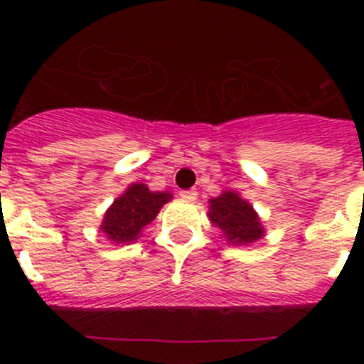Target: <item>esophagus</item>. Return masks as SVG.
Instances as JSON below:
<instances>
[{
	"instance_id": "obj_1",
	"label": "esophagus",
	"mask_w": 364,
	"mask_h": 364,
	"mask_svg": "<svg viewBox=\"0 0 364 364\" xmlns=\"http://www.w3.org/2000/svg\"><path fill=\"white\" fill-rule=\"evenodd\" d=\"M180 197L188 202H193L197 198V191H195V189H184V191H180Z\"/></svg>"
}]
</instances>
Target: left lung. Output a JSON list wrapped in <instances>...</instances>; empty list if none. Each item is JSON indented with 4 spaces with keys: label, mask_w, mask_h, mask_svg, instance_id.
Instances as JSON below:
<instances>
[{
    "label": "left lung",
    "mask_w": 364,
    "mask_h": 364,
    "mask_svg": "<svg viewBox=\"0 0 364 364\" xmlns=\"http://www.w3.org/2000/svg\"><path fill=\"white\" fill-rule=\"evenodd\" d=\"M210 220L220 228L231 244L239 246L255 242L264 235V228L253 205L235 191H224L217 198H211Z\"/></svg>",
    "instance_id": "obj_1"
}]
</instances>
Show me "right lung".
Masks as SVG:
<instances>
[{
    "mask_svg": "<svg viewBox=\"0 0 364 364\" xmlns=\"http://www.w3.org/2000/svg\"><path fill=\"white\" fill-rule=\"evenodd\" d=\"M171 198V193L149 191V188L140 182L131 184L105 211L100 230L114 244L134 242L144 228L154 220L162 205Z\"/></svg>",
    "mask_w": 364,
    "mask_h": 364,
    "instance_id": "right-lung-1",
    "label": "right lung"
}]
</instances>
